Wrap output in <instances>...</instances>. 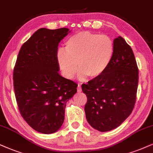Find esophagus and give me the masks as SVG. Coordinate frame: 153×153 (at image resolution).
I'll use <instances>...</instances> for the list:
<instances>
[{"label":"esophagus","instance_id":"obj_1","mask_svg":"<svg viewBox=\"0 0 153 153\" xmlns=\"http://www.w3.org/2000/svg\"><path fill=\"white\" fill-rule=\"evenodd\" d=\"M77 90H78V92H81V90H82V89H81V86H80V84H78V88H77Z\"/></svg>","mask_w":153,"mask_h":153}]
</instances>
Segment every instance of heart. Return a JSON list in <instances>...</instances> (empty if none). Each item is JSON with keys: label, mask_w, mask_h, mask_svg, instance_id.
Wrapping results in <instances>:
<instances>
[{"label": "heart", "mask_w": 153, "mask_h": 153, "mask_svg": "<svg viewBox=\"0 0 153 153\" xmlns=\"http://www.w3.org/2000/svg\"><path fill=\"white\" fill-rule=\"evenodd\" d=\"M114 46L106 34L81 32L68 40L65 49H59L57 61L63 75L71 79L77 71L80 75L95 78L101 75L111 62Z\"/></svg>", "instance_id": "b5f03b06"}]
</instances>
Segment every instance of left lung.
<instances>
[{"label": "left lung", "instance_id": "obj_1", "mask_svg": "<svg viewBox=\"0 0 153 153\" xmlns=\"http://www.w3.org/2000/svg\"><path fill=\"white\" fill-rule=\"evenodd\" d=\"M114 54L105 71L82 90L87 96L85 111L92 128L113 130L129 117L134 108L138 84V68L131 47L121 36L114 41Z\"/></svg>", "mask_w": 153, "mask_h": 153}]
</instances>
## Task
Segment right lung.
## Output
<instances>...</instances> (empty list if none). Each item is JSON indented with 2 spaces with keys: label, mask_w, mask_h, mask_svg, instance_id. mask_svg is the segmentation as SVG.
<instances>
[{
  "label": "right lung",
  "mask_w": 153,
  "mask_h": 153,
  "mask_svg": "<svg viewBox=\"0 0 153 153\" xmlns=\"http://www.w3.org/2000/svg\"><path fill=\"white\" fill-rule=\"evenodd\" d=\"M68 30H38L22 44L13 70L20 114L32 128L45 134L61 128L66 102L77 92L78 85L59 73L58 46Z\"/></svg>",
  "instance_id": "right-lung-1"
}]
</instances>
